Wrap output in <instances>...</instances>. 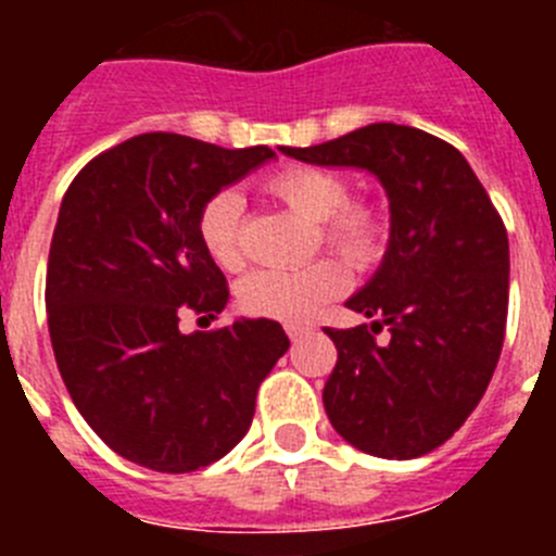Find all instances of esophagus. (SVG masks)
Instances as JSON below:
<instances>
[{"label": "esophagus", "mask_w": 556, "mask_h": 556, "mask_svg": "<svg viewBox=\"0 0 556 556\" xmlns=\"http://www.w3.org/2000/svg\"><path fill=\"white\" fill-rule=\"evenodd\" d=\"M308 331H312V326H301V323H289L287 326L289 339H301V337H306Z\"/></svg>", "instance_id": "1"}]
</instances>
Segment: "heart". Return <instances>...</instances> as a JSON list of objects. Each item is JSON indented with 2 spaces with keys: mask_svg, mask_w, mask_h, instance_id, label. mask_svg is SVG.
<instances>
[{
  "mask_svg": "<svg viewBox=\"0 0 556 556\" xmlns=\"http://www.w3.org/2000/svg\"><path fill=\"white\" fill-rule=\"evenodd\" d=\"M262 186L269 198L308 223H317L320 242L353 269H370L381 262L390 228L384 208L372 200L351 198L345 175L328 166L294 164L273 172ZM198 236L205 255L217 267L228 273L242 267V198L230 189L211 194L198 214ZM339 258H317L292 273H250L239 283V306L250 317L308 323L351 283L348 267Z\"/></svg>",
  "mask_w": 556,
  "mask_h": 556,
  "instance_id": "b5f03b06",
  "label": "heart"
}]
</instances>
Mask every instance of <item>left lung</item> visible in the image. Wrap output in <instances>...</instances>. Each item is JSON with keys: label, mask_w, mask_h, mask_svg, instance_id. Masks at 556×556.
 <instances>
[{"label": "left lung", "mask_w": 556, "mask_h": 556, "mask_svg": "<svg viewBox=\"0 0 556 556\" xmlns=\"http://www.w3.org/2000/svg\"><path fill=\"white\" fill-rule=\"evenodd\" d=\"M283 152L358 166L384 184L390 248L345 303L372 326L326 328L337 367L323 404L353 448L384 459L429 454L468 420L498 365L509 306L504 219L462 152L417 127L376 122Z\"/></svg>", "instance_id": "1"}]
</instances>
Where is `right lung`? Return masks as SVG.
<instances>
[{"mask_svg": "<svg viewBox=\"0 0 556 556\" xmlns=\"http://www.w3.org/2000/svg\"><path fill=\"white\" fill-rule=\"evenodd\" d=\"M273 155L144 132L88 161L63 194L47 264L52 351L86 424L136 465L191 473L223 459L287 353L275 320L178 328L230 298L200 244V208Z\"/></svg>", "mask_w": 556, "mask_h": 556, "instance_id": "obj_1", "label": "right lung"}]
</instances>
